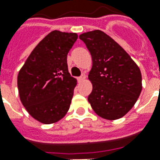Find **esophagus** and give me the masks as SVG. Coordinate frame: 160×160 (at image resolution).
<instances>
[{"mask_svg":"<svg viewBox=\"0 0 160 160\" xmlns=\"http://www.w3.org/2000/svg\"><path fill=\"white\" fill-rule=\"evenodd\" d=\"M86 74H85V73H82V74H81V76H80L79 77V78H78V80H79V81H81V80H85V79H86Z\"/></svg>","mask_w":160,"mask_h":160,"instance_id":"obj_1","label":"esophagus"}]
</instances>
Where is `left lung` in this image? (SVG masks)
<instances>
[{
	"label": "left lung",
	"mask_w": 160,
	"mask_h": 160,
	"mask_svg": "<svg viewBox=\"0 0 160 160\" xmlns=\"http://www.w3.org/2000/svg\"><path fill=\"white\" fill-rule=\"evenodd\" d=\"M92 59L88 102L100 118L117 120L130 111L142 90L141 70L118 42L99 30L80 34Z\"/></svg>",
	"instance_id": "1"
}]
</instances>
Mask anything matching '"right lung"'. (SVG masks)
Returning a JSON list of instances; mask_svg holds the SVG:
<instances>
[{
  "label": "right lung",
  "instance_id": "add662e5",
  "mask_svg": "<svg viewBox=\"0 0 160 160\" xmlns=\"http://www.w3.org/2000/svg\"><path fill=\"white\" fill-rule=\"evenodd\" d=\"M76 33L53 31L30 54L18 74L19 98L32 117L44 124L67 114L77 80L70 75L68 53Z\"/></svg>",
  "mask_w": 160,
  "mask_h": 160
}]
</instances>
